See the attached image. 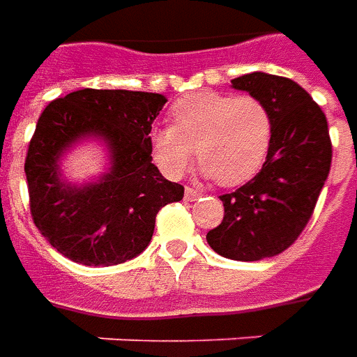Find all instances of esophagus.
I'll return each instance as SVG.
<instances>
[{"label":"esophagus","instance_id":"esophagus-1","mask_svg":"<svg viewBox=\"0 0 357 357\" xmlns=\"http://www.w3.org/2000/svg\"><path fill=\"white\" fill-rule=\"evenodd\" d=\"M201 193L193 189V187H185V201H195V199H199Z\"/></svg>","mask_w":357,"mask_h":357}]
</instances>
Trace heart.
Masks as SVG:
<instances>
[{
  "instance_id": "1",
  "label": "heart",
  "mask_w": 357,
  "mask_h": 357,
  "mask_svg": "<svg viewBox=\"0 0 357 357\" xmlns=\"http://www.w3.org/2000/svg\"><path fill=\"white\" fill-rule=\"evenodd\" d=\"M273 139V116L255 95L195 91L172 105L170 128L151 133L158 166L179 178L197 160L218 185L237 187L260 172Z\"/></svg>"
}]
</instances>
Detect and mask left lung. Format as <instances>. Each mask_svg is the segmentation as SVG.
Instances as JSON below:
<instances>
[{
  "mask_svg": "<svg viewBox=\"0 0 357 357\" xmlns=\"http://www.w3.org/2000/svg\"><path fill=\"white\" fill-rule=\"evenodd\" d=\"M231 84L266 102L273 139L262 170L220 197L224 220L206 241L225 258L256 262L281 255L304 231L329 176L333 145L323 110L296 82L252 73Z\"/></svg>",
  "mask_w": 357,
  "mask_h": 357,
  "instance_id": "1",
  "label": "left lung"
}]
</instances>
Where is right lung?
<instances>
[{"instance_id": "1", "label": "right lung", "mask_w": 357, "mask_h": 357, "mask_svg": "<svg viewBox=\"0 0 357 357\" xmlns=\"http://www.w3.org/2000/svg\"><path fill=\"white\" fill-rule=\"evenodd\" d=\"M166 97L128 89H78L51 101L28 145L30 214L53 248L84 266H114L151 243L158 210L183 199L153 164L151 126ZM102 137L113 156L107 176L84 188L58 179L60 153L82 137Z\"/></svg>"}]
</instances>
